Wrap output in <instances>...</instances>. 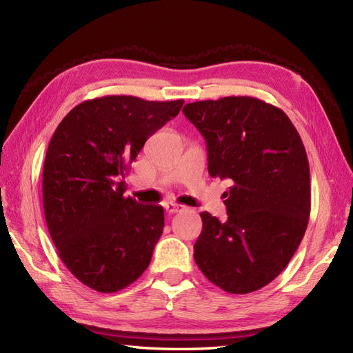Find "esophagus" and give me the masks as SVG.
Instances as JSON below:
<instances>
[{"label":"esophagus","mask_w":353,"mask_h":353,"mask_svg":"<svg viewBox=\"0 0 353 353\" xmlns=\"http://www.w3.org/2000/svg\"><path fill=\"white\" fill-rule=\"evenodd\" d=\"M165 209H167V212L170 214H176L179 211H182L183 205H179V203H167L165 205Z\"/></svg>","instance_id":"1"}]
</instances>
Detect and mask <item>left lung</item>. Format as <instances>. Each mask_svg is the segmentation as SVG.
Returning a JSON list of instances; mask_svg holds the SVG:
<instances>
[{
    "instance_id": "1",
    "label": "left lung",
    "mask_w": 353,
    "mask_h": 353,
    "mask_svg": "<svg viewBox=\"0 0 353 353\" xmlns=\"http://www.w3.org/2000/svg\"><path fill=\"white\" fill-rule=\"evenodd\" d=\"M185 117L203 134L211 177L234 185L228 220L201 212L194 259L232 294L272 282L288 265L311 212L310 163L301 134L279 108L254 97L188 103Z\"/></svg>"
}]
</instances>
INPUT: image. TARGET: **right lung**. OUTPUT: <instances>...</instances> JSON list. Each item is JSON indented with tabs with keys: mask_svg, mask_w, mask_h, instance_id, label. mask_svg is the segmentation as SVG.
Instances as JSON below:
<instances>
[{
	"mask_svg": "<svg viewBox=\"0 0 353 353\" xmlns=\"http://www.w3.org/2000/svg\"><path fill=\"white\" fill-rule=\"evenodd\" d=\"M183 100L106 95L77 104L52 134L43 162V214L66 268L99 292L145 272L163 230V208L124 197L132 162Z\"/></svg>",
	"mask_w": 353,
	"mask_h": 353,
	"instance_id": "right-lung-1",
	"label": "right lung"
}]
</instances>
